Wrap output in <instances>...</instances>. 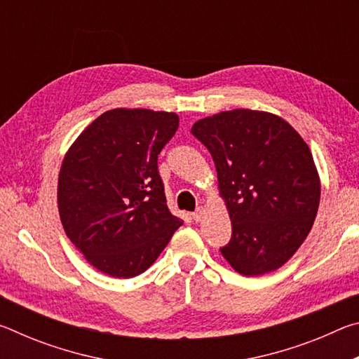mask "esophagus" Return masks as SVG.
<instances>
[{
    "mask_svg": "<svg viewBox=\"0 0 359 359\" xmlns=\"http://www.w3.org/2000/svg\"><path fill=\"white\" fill-rule=\"evenodd\" d=\"M203 217H204V209L203 208H198L196 210L193 212V220L194 222H201Z\"/></svg>",
    "mask_w": 359,
    "mask_h": 359,
    "instance_id": "1",
    "label": "esophagus"
}]
</instances>
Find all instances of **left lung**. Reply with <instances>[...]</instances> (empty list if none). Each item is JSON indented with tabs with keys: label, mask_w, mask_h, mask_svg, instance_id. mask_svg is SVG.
<instances>
[{
	"label": "left lung",
	"mask_w": 359,
	"mask_h": 359,
	"mask_svg": "<svg viewBox=\"0 0 359 359\" xmlns=\"http://www.w3.org/2000/svg\"><path fill=\"white\" fill-rule=\"evenodd\" d=\"M191 135L214 158L233 224L223 258L242 276L282 267L311 233L320 205L312 151L276 114L233 109L198 120Z\"/></svg>",
	"instance_id": "1"
}]
</instances>
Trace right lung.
<instances>
[{"instance_id":"obj_1","label":"right lung","mask_w":359,"mask_h":359,"mask_svg":"<svg viewBox=\"0 0 359 359\" xmlns=\"http://www.w3.org/2000/svg\"><path fill=\"white\" fill-rule=\"evenodd\" d=\"M177 128L174 112L111 109L66 151L58 174L60 220L102 274H142L184 223L169 212L158 174V154Z\"/></svg>"}]
</instances>
